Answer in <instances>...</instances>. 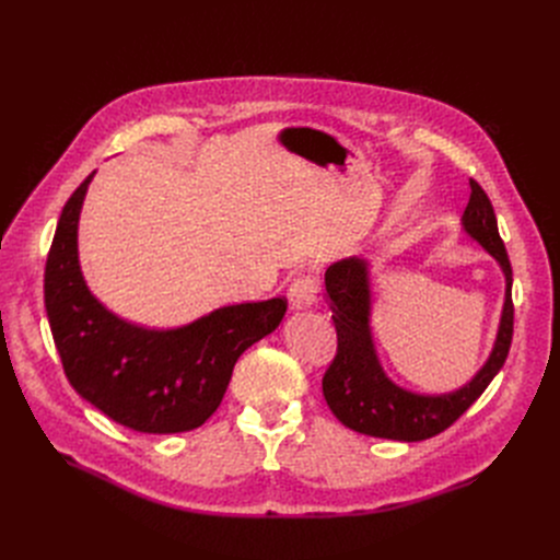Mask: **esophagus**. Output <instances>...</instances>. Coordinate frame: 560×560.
I'll list each match as a JSON object with an SVG mask.
<instances>
[{"mask_svg": "<svg viewBox=\"0 0 560 560\" xmlns=\"http://www.w3.org/2000/svg\"><path fill=\"white\" fill-rule=\"evenodd\" d=\"M322 283L315 275H300L288 288V302L290 308L304 311L311 306H317L322 302Z\"/></svg>", "mask_w": 560, "mask_h": 560, "instance_id": "obj_1", "label": "esophagus"}]
</instances>
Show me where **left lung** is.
Masks as SVG:
<instances>
[{"instance_id": "obj_1", "label": "left lung", "mask_w": 560, "mask_h": 560, "mask_svg": "<svg viewBox=\"0 0 560 560\" xmlns=\"http://www.w3.org/2000/svg\"><path fill=\"white\" fill-rule=\"evenodd\" d=\"M469 188L472 192L465 206L463 226L499 260L506 277V302L492 354L467 386L450 395H416L395 386L378 365L370 334L372 300L368 262L361 258L334 262L325 275V283L331 300L329 308L338 349L322 376V393L334 416L351 431L401 440V443L433 438L450 429L481 397L494 374L506 363L513 340V270L486 190L475 179H469Z\"/></svg>"}]
</instances>
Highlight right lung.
<instances>
[{
  "mask_svg": "<svg viewBox=\"0 0 560 560\" xmlns=\"http://www.w3.org/2000/svg\"><path fill=\"white\" fill-rule=\"evenodd\" d=\"M93 174L66 201L45 265V308L66 376L85 401L127 429H197L218 410L235 361L279 327L288 302L233 304L170 331L113 315L91 295L77 256V224Z\"/></svg>",
  "mask_w": 560,
  "mask_h": 560,
  "instance_id": "1",
  "label": "right lung"
}]
</instances>
